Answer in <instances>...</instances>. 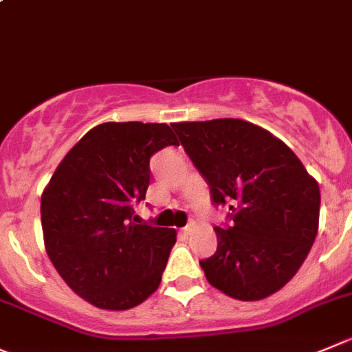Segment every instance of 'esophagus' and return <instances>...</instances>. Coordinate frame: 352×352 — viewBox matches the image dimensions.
Here are the masks:
<instances>
[{"label":"esophagus","mask_w":352,"mask_h":352,"mask_svg":"<svg viewBox=\"0 0 352 352\" xmlns=\"http://www.w3.org/2000/svg\"><path fill=\"white\" fill-rule=\"evenodd\" d=\"M193 228H195V223H193V221H190V223L186 224V226H185V228L182 230V232L185 233V235H190V233L193 232Z\"/></svg>","instance_id":"obj_1"}]
</instances>
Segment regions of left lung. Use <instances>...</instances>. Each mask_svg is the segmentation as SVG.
Masks as SVG:
<instances>
[{
  "label": "left lung",
  "instance_id": "1",
  "mask_svg": "<svg viewBox=\"0 0 352 352\" xmlns=\"http://www.w3.org/2000/svg\"><path fill=\"white\" fill-rule=\"evenodd\" d=\"M209 185L214 206H228L216 226L217 249L200 261L207 282L239 300L282 289L302 266L320 219V188L296 153L242 119L170 124Z\"/></svg>",
  "mask_w": 352,
  "mask_h": 352
}]
</instances>
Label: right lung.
Here are the masks:
<instances>
[{
    "label": "right lung",
    "instance_id": "1",
    "mask_svg": "<svg viewBox=\"0 0 352 352\" xmlns=\"http://www.w3.org/2000/svg\"><path fill=\"white\" fill-rule=\"evenodd\" d=\"M178 140L167 124L105 122L63 157L41 197L50 261L74 292L102 309H131L162 280L176 232L140 223L150 159Z\"/></svg>",
    "mask_w": 352,
    "mask_h": 352
}]
</instances>
